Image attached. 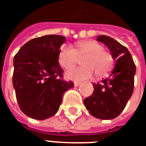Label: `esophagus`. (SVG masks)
<instances>
[{"mask_svg": "<svg viewBox=\"0 0 146 146\" xmlns=\"http://www.w3.org/2000/svg\"><path fill=\"white\" fill-rule=\"evenodd\" d=\"M73 84H74V86H78L81 84V82H74Z\"/></svg>", "mask_w": 146, "mask_h": 146, "instance_id": "obj_1", "label": "esophagus"}]
</instances>
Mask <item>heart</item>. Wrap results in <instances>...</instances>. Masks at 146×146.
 <instances>
[{"instance_id":"obj_1","label":"heart","mask_w":146,"mask_h":146,"mask_svg":"<svg viewBox=\"0 0 146 146\" xmlns=\"http://www.w3.org/2000/svg\"><path fill=\"white\" fill-rule=\"evenodd\" d=\"M82 58V67L75 68L65 73L69 80L82 81L92 78L94 72L98 78L107 75L113 68L114 57L110 52L104 50L101 43L93 40L78 42L73 48L70 45H64L60 48L58 55L60 65L64 69L73 68Z\"/></svg>"}]
</instances>
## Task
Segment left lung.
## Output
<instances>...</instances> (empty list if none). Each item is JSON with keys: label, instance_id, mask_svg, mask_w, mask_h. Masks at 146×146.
<instances>
[{"label": "left lung", "instance_id": "left-lung-1", "mask_svg": "<svg viewBox=\"0 0 146 146\" xmlns=\"http://www.w3.org/2000/svg\"><path fill=\"white\" fill-rule=\"evenodd\" d=\"M97 41L104 43L116 60L108 78L94 83L93 94L84 99L90 115L100 119L116 118L123 111L134 87L136 65L128 48L107 35H99Z\"/></svg>", "mask_w": 146, "mask_h": 146}]
</instances>
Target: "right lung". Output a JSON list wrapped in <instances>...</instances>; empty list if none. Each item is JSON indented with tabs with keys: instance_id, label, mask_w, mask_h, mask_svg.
Returning a JSON list of instances; mask_svg holds the SVG:
<instances>
[{
	"instance_id": "obj_1",
	"label": "right lung",
	"mask_w": 146,
	"mask_h": 146,
	"mask_svg": "<svg viewBox=\"0 0 146 146\" xmlns=\"http://www.w3.org/2000/svg\"><path fill=\"white\" fill-rule=\"evenodd\" d=\"M62 35H48L25 43L13 58V86L19 108L25 115L43 120L59 110L64 93L74 86L63 79L58 61Z\"/></svg>"
}]
</instances>
